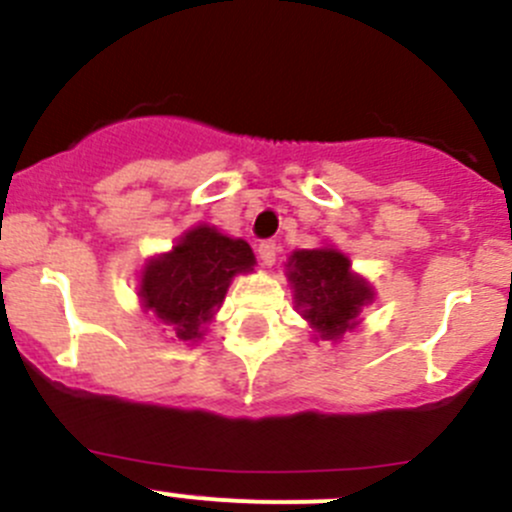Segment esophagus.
Instances as JSON below:
<instances>
[{"instance_id":"obj_1","label":"esophagus","mask_w":512,"mask_h":512,"mask_svg":"<svg viewBox=\"0 0 512 512\" xmlns=\"http://www.w3.org/2000/svg\"><path fill=\"white\" fill-rule=\"evenodd\" d=\"M257 257H260V262L265 267L275 265V260H277V245H275V242H272V240L260 242V245H257Z\"/></svg>"}]
</instances>
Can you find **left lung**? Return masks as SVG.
I'll return each instance as SVG.
<instances>
[{"label": "left lung", "mask_w": 512, "mask_h": 512, "mask_svg": "<svg viewBox=\"0 0 512 512\" xmlns=\"http://www.w3.org/2000/svg\"><path fill=\"white\" fill-rule=\"evenodd\" d=\"M289 282L297 307L324 339H339L354 327V317L371 289L349 272V260L337 250H299L289 257Z\"/></svg>", "instance_id": "8db88e82"}]
</instances>
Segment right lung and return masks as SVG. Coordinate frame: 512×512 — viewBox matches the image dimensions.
Listing matches in <instances>:
<instances>
[{"label": "right lung", "instance_id": "right-lung-1", "mask_svg": "<svg viewBox=\"0 0 512 512\" xmlns=\"http://www.w3.org/2000/svg\"><path fill=\"white\" fill-rule=\"evenodd\" d=\"M255 265L250 245L232 240L208 225L180 237L173 252L158 257L141 277L143 307L165 324H173L183 342L203 337L200 324L213 319L223 304L230 280Z\"/></svg>", "mask_w": 512, "mask_h": 512}]
</instances>
